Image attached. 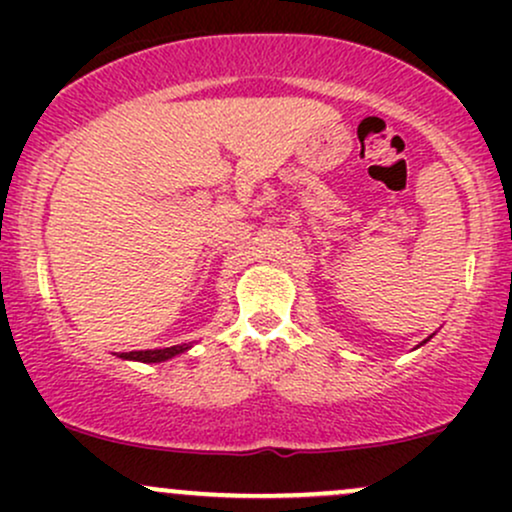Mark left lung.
<instances>
[{
	"label": "left lung",
	"instance_id": "1",
	"mask_svg": "<svg viewBox=\"0 0 512 512\" xmlns=\"http://www.w3.org/2000/svg\"><path fill=\"white\" fill-rule=\"evenodd\" d=\"M426 342H428V339H426Z\"/></svg>",
	"mask_w": 512,
	"mask_h": 512
}]
</instances>
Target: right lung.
I'll list each match as a JSON object with an SVG mask.
<instances>
[{
	"mask_svg": "<svg viewBox=\"0 0 512 512\" xmlns=\"http://www.w3.org/2000/svg\"><path fill=\"white\" fill-rule=\"evenodd\" d=\"M187 349H192V344H178V346H168V349H146V351H125L120 354L122 361H139V363H161L168 361V358L185 354Z\"/></svg>",
	"mask_w": 512,
	"mask_h": 512,
	"instance_id": "obj_1",
	"label": "right lung"
}]
</instances>
